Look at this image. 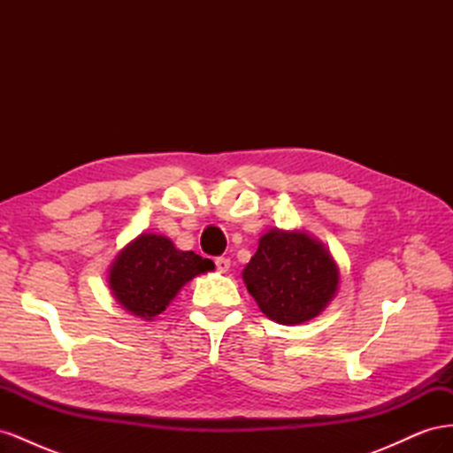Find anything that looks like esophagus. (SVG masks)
<instances>
[{"instance_id": "esophagus-1", "label": "esophagus", "mask_w": 453, "mask_h": 453, "mask_svg": "<svg viewBox=\"0 0 453 453\" xmlns=\"http://www.w3.org/2000/svg\"><path fill=\"white\" fill-rule=\"evenodd\" d=\"M215 266L219 272H228L230 268V258L228 257H217L215 258Z\"/></svg>"}]
</instances>
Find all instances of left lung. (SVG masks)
Returning <instances> with one entry per match:
<instances>
[{"mask_svg":"<svg viewBox=\"0 0 453 453\" xmlns=\"http://www.w3.org/2000/svg\"><path fill=\"white\" fill-rule=\"evenodd\" d=\"M242 276L260 311L281 325L319 315L338 287L334 260L304 232L270 230Z\"/></svg>","mask_w":453,"mask_h":453,"instance_id":"8db88e82","label":"left lung"}]
</instances>
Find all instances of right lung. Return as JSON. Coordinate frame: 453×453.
I'll use <instances>...</instances> for the list:
<instances>
[{"label": "right lung", "instance_id": "right-lung-1", "mask_svg": "<svg viewBox=\"0 0 453 453\" xmlns=\"http://www.w3.org/2000/svg\"><path fill=\"white\" fill-rule=\"evenodd\" d=\"M213 268L210 258L175 250L168 238L142 234L115 258L109 287L128 311L150 319L166 310L187 281Z\"/></svg>", "mask_w": 453, "mask_h": 453}]
</instances>
